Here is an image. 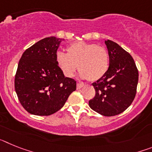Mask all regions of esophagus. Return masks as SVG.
Instances as JSON below:
<instances>
[{
  "instance_id": "esophagus-1",
  "label": "esophagus",
  "mask_w": 152,
  "mask_h": 152,
  "mask_svg": "<svg viewBox=\"0 0 152 152\" xmlns=\"http://www.w3.org/2000/svg\"><path fill=\"white\" fill-rule=\"evenodd\" d=\"M84 87V84H81V83H77V89H80Z\"/></svg>"
}]
</instances>
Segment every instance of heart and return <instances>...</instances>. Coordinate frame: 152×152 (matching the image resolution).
<instances>
[{"instance_id":"obj_1","label":"heart","mask_w":152,"mask_h":152,"mask_svg":"<svg viewBox=\"0 0 152 152\" xmlns=\"http://www.w3.org/2000/svg\"><path fill=\"white\" fill-rule=\"evenodd\" d=\"M56 62L65 77H73L77 67L81 78L95 81L107 73L110 57L104 47L77 42L67 48V53L58 51Z\"/></svg>"}]
</instances>
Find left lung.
Instances as JSON below:
<instances>
[{"instance_id": "1", "label": "left lung", "mask_w": 152, "mask_h": 152, "mask_svg": "<svg viewBox=\"0 0 152 152\" xmlns=\"http://www.w3.org/2000/svg\"><path fill=\"white\" fill-rule=\"evenodd\" d=\"M110 66L103 77L93 83L96 94L89 106L105 116H116L128 108L136 94L139 72L129 53L117 43L105 41Z\"/></svg>"}]
</instances>
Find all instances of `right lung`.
<instances>
[{"instance_id": "add662e5", "label": "right lung", "mask_w": 152, "mask_h": 152, "mask_svg": "<svg viewBox=\"0 0 152 152\" xmlns=\"http://www.w3.org/2000/svg\"><path fill=\"white\" fill-rule=\"evenodd\" d=\"M64 39H42L26 49L19 61L14 86L21 105L36 116L58 111L76 90V81L64 77L56 62V53Z\"/></svg>"}]
</instances>
